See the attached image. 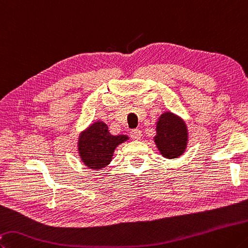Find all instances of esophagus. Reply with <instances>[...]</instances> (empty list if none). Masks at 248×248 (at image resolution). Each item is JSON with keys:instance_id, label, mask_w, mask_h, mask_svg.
I'll return each mask as SVG.
<instances>
[{"instance_id": "esophagus-1", "label": "esophagus", "mask_w": 248, "mask_h": 248, "mask_svg": "<svg viewBox=\"0 0 248 248\" xmlns=\"http://www.w3.org/2000/svg\"><path fill=\"white\" fill-rule=\"evenodd\" d=\"M130 137L132 140H140L142 137V131L140 129H133L130 131Z\"/></svg>"}]
</instances>
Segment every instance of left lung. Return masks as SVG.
Instances as JSON below:
<instances>
[{"mask_svg":"<svg viewBox=\"0 0 248 248\" xmlns=\"http://www.w3.org/2000/svg\"><path fill=\"white\" fill-rule=\"evenodd\" d=\"M155 143L160 154L167 158H177L186 148L187 129L183 121L172 112H164L156 125Z\"/></svg>","mask_w":248,"mask_h":248,"instance_id":"1","label":"left lung"}]
</instances>
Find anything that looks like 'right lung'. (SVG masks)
Returning a JSON list of instances; mask_svg holds the SVG:
<instances>
[{
    "instance_id": "right-lung-1",
    "label": "right lung",
    "mask_w": 248,
    "mask_h": 248,
    "mask_svg": "<svg viewBox=\"0 0 248 248\" xmlns=\"http://www.w3.org/2000/svg\"><path fill=\"white\" fill-rule=\"evenodd\" d=\"M127 140V136H111L106 124L96 121L80 134V158L90 169L104 168L111 161L115 148Z\"/></svg>"
}]
</instances>
